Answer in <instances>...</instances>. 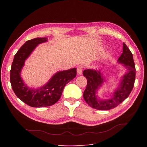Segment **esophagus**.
I'll return each mask as SVG.
<instances>
[{
	"mask_svg": "<svg viewBox=\"0 0 147 147\" xmlns=\"http://www.w3.org/2000/svg\"><path fill=\"white\" fill-rule=\"evenodd\" d=\"M83 73V67L82 66H79L77 69V73L78 75H82Z\"/></svg>",
	"mask_w": 147,
	"mask_h": 147,
	"instance_id": "obj_1",
	"label": "esophagus"
}]
</instances>
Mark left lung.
<instances>
[{"instance_id":"obj_1","label":"left lung","mask_w":147,"mask_h":147,"mask_svg":"<svg viewBox=\"0 0 147 147\" xmlns=\"http://www.w3.org/2000/svg\"><path fill=\"white\" fill-rule=\"evenodd\" d=\"M117 63L123 64L127 71L119 81V85L113 91L109 98L99 96L98 92L104 84L109 83L104 76L101 68L87 69L83 71V76L87 79V86L83 92V98L86 103L99 110H109L118 106L129 96L132 91L135 80L136 69L132 53L125 43H123V52L117 60Z\"/></svg>"}]
</instances>
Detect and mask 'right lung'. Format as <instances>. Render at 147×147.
I'll return each mask as SVG.
<instances>
[{"label": "right lung", "mask_w": 147, "mask_h": 147, "mask_svg": "<svg viewBox=\"0 0 147 147\" xmlns=\"http://www.w3.org/2000/svg\"><path fill=\"white\" fill-rule=\"evenodd\" d=\"M47 42V37H37L27 41L15 55L11 66L10 82L14 93L23 102L32 107L55 104L59 99L66 84L76 76V68H73L57 72L40 87H29L25 83L21 76L25 61L38 45Z\"/></svg>", "instance_id": "add662e5"}]
</instances>
